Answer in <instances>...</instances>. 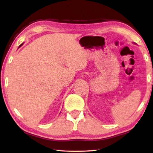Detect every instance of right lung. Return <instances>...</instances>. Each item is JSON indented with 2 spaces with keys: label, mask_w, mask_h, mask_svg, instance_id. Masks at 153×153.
I'll use <instances>...</instances> for the list:
<instances>
[{
  "label": "right lung",
  "mask_w": 153,
  "mask_h": 153,
  "mask_svg": "<svg viewBox=\"0 0 153 153\" xmlns=\"http://www.w3.org/2000/svg\"><path fill=\"white\" fill-rule=\"evenodd\" d=\"M22 45H23V44H22V45H20V46H19V47H20V46H22Z\"/></svg>",
  "instance_id": "obj_1"
}]
</instances>
